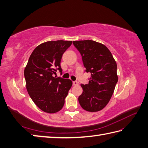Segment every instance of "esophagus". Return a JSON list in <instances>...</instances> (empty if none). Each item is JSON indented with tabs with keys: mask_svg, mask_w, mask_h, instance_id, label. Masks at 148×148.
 Listing matches in <instances>:
<instances>
[{
	"mask_svg": "<svg viewBox=\"0 0 148 148\" xmlns=\"http://www.w3.org/2000/svg\"><path fill=\"white\" fill-rule=\"evenodd\" d=\"M79 85V83H78V82H73V85L74 86H77Z\"/></svg>",
	"mask_w": 148,
	"mask_h": 148,
	"instance_id": "obj_1",
	"label": "esophagus"
}]
</instances>
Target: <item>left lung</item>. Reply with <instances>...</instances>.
I'll return each mask as SVG.
<instances>
[{
	"label": "left lung",
	"instance_id": "8db88e82",
	"mask_svg": "<svg viewBox=\"0 0 148 148\" xmlns=\"http://www.w3.org/2000/svg\"><path fill=\"white\" fill-rule=\"evenodd\" d=\"M73 44L82 55L86 72L91 74L88 83L81 85L83 93L78 101L86 111H100L110 100L117 83L116 62L102 43L86 40Z\"/></svg>",
	"mask_w": 148,
	"mask_h": 148
}]
</instances>
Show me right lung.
Here are the masks:
<instances>
[{
    "instance_id": "1",
    "label": "right lung",
    "mask_w": 148,
    "mask_h": 148,
    "mask_svg": "<svg viewBox=\"0 0 148 148\" xmlns=\"http://www.w3.org/2000/svg\"><path fill=\"white\" fill-rule=\"evenodd\" d=\"M72 41H49L34 49L24 69L26 88L34 104L48 114L62 110L72 82L56 77V70L62 72L60 63L63 54Z\"/></svg>"
}]
</instances>
